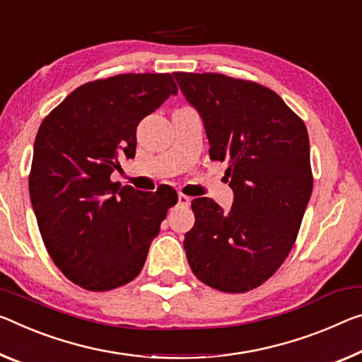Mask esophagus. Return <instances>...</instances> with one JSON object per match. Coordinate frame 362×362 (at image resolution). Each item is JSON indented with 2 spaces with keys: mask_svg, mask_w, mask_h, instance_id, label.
I'll return each instance as SVG.
<instances>
[{
  "mask_svg": "<svg viewBox=\"0 0 362 362\" xmlns=\"http://www.w3.org/2000/svg\"><path fill=\"white\" fill-rule=\"evenodd\" d=\"M190 202H192L190 197H187V194H183V193L179 194V204L180 206H188V204H190Z\"/></svg>",
  "mask_w": 362,
  "mask_h": 362,
  "instance_id": "1",
  "label": "esophagus"
}]
</instances>
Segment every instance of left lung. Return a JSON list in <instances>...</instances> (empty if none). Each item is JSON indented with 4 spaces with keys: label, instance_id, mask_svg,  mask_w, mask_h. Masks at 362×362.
Returning a JSON list of instances; mask_svg holds the SVG:
<instances>
[{
    "label": "left lung",
    "instance_id": "obj_1",
    "mask_svg": "<svg viewBox=\"0 0 362 362\" xmlns=\"http://www.w3.org/2000/svg\"><path fill=\"white\" fill-rule=\"evenodd\" d=\"M174 77L203 120L211 159L228 163L233 190L228 212L211 198L193 199L187 259L203 284L245 293L266 282L293 248L313 192L306 125L259 83L222 74Z\"/></svg>",
    "mask_w": 362,
    "mask_h": 362
}]
</instances>
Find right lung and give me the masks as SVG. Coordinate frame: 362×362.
<instances>
[{"label": "right lung", "mask_w": 362, "mask_h": 362, "mask_svg": "<svg viewBox=\"0 0 362 362\" xmlns=\"http://www.w3.org/2000/svg\"><path fill=\"white\" fill-rule=\"evenodd\" d=\"M170 74H120L74 90L40 125L28 192L40 233L59 271L107 291L143 269L177 193L111 180L135 156L136 125L177 95Z\"/></svg>", "instance_id": "obj_1"}]
</instances>
